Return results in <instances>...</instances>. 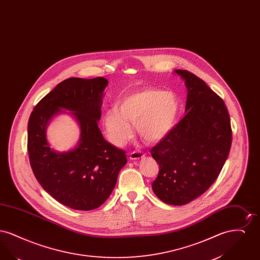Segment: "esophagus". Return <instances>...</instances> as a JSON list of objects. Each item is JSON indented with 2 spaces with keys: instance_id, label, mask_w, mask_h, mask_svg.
Wrapping results in <instances>:
<instances>
[{
  "instance_id": "esophagus-1",
  "label": "esophagus",
  "mask_w": 260,
  "mask_h": 260,
  "mask_svg": "<svg viewBox=\"0 0 260 260\" xmlns=\"http://www.w3.org/2000/svg\"><path fill=\"white\" fill-rule=\"evenodd\" d=\"M144 157V154L141 151H134L133 153H131L129 155V159L131 160H140Z\"/></svg>"
}]
</instances>
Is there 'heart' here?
<instances>
[{"instance_id":"1","label":"heart","mask_w":260,"mask_h":260,"mask_svg":"<svg viewBox=\"0 0 260 260\" xmlns=\"http://www.w3.org/2000/svg\"><path fill=\"white\" fill-rule=\"evenodd\" d=\"M179 112V101L171 90L145 87L121 99L107 109L102 118L108 140L122 147L134 135L148 142H158L173 131Z\"/></svg>"}]
</instances>
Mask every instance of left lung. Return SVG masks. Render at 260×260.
Wrapping results in <instances>:
<instances>
[{
  "label": "left lung",
  "mask_w": 260,
  "mask_h": 260,
  "mask_svg": "<svg viewBox=\"0 0 260 260\" xmlns=\"http://www.w3.org/2000/svg\"><path fill=\"white\" fill-rule=\"evenodd\" d=\"M187 88L186 115L153 148L160 167L152 183L166 204L183 206L206 192L227 160L232 129L227 108L208 85L186 70H174Z\"/></svg>",
  "instance_id": "8db88e82"
}]
</instances>
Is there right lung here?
<instances>
[{
	"mask_svg": "<svg viewBox=\"0 0 260 260\" xmlns=\"http://www.w3.org/2000/svg\"><path fill=\"white\" fill-rule=\"evenodd\" d=\"M107 85L102 77L69 78L42 99L29 118L27 148L33 173L46 192L73 210L100 207L126 164L124 150L107 142L98 125ZM61 113L75 118L80 138L74 149L58 152L50 148L46 128Z\"/></svg>",
	"mask_w": 260,
	"mask_h": 260,
	"instance_id": "1",
	"label": "right lung"
}]
</instances>
